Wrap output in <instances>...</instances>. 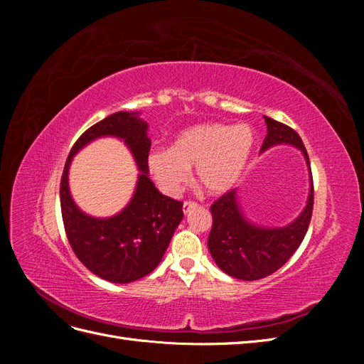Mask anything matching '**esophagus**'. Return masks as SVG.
Segmentation results:
<instances>
[{"label": "esophagus", "instance_id": "obj_1", "mask_svg": "<svg viewBox=\"0 0 364 364\" xmlns=\"http://www.w3.org/2000/svg\"><path fill=\"white\" fill-rule=\"evenodd\" d=\"M197 206V203H194V202H183V206H182V211L185 213V214H188L193 208H196Z\"/></svg>", "mask_w": 364, "mask_h": 364}]
</instances>
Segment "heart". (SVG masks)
Masks as SVG:
<instances>
[{"label":"heart","instance_id":"b5f03b06","mask_svg":"<svg viewBox=\"0 0 364 364\" xmlns=\"http://www.w3.org/2000/svg\"><path fill=\"white\" fill-rule=\"evenodd\" d=\"M255 147L247 124L206 123L182 130L170 149L150 151L149 170L162 193L176 196L196 167V182L211 196L230 191L243 176Z\"/></svg>","mask_w":364,"mask_h":364}]
</instances>
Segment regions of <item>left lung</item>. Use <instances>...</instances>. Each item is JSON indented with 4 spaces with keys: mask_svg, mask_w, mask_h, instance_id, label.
Segmentation results:
<instances>
[{
    "mask_svg": "<svg viewBox=\"0 0 364 364\" xmlns=\"http://www.w3.org/2000/svg\"><path fill=\"white\" fill-rule=\"evenodd\" d=\"M267 135L261 153L279 144H289L302 151L310 171V193L301 215L284 228H264L252 223L240 206L238 191L230 190L211 205L213 228L208 249L217 266L226 274L243 281L266 278L281 269L301 246L310 225L314 203L310 159L301 136L279 121L264 117Z\"/></svg>",
    "mask_w": 364,
    "mask_h": 364,
    "instance_id": "8db88e82",
    "label": "left lung"
}]
</instances>
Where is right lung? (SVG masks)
<instances>
[{
	"instance_id": "obj_1",
	"label": "right lung",
	"mask_w": 364,
	"mask_h": 364,
	"mask_svg": "<svg viewBox=\"0 0 364 364\" xmlns=\"http://www.w3.org/2000/svg\"><path fill=\"white\" fill-rule=\"evenodd\" d=\"M139 112H117L98 121L75 141L60 181V208L65 232L75 257L97 277L114 284L134 282L161 262L176 228L183 217L182 202L158 191L149 178V124ZM115 136L132 151L140 170L136 193L115 216L85 215L72 200L68 173L72 156L94 139Z\"/></svg>"
}]
</instances>
